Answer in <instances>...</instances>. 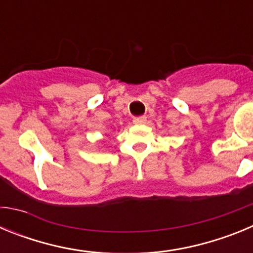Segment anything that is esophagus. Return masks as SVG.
<instances>
[{
	"label": "esophagus",
	"mask_w": 253,
	"mask_h": 253,
	"mask_svg": "<svg viewBox=\"0 0 253 253\" xmlns=\"http://www.w3.org/2000/svg\"><path fill=\"white\" fill-rule=\"evenodd\" d=\"M147 122V116L142 115V116H137V118H134L133 119V123L134 124H144V123Z\"/></svg>",
	"instance_id": "1"
}]
</instances>
